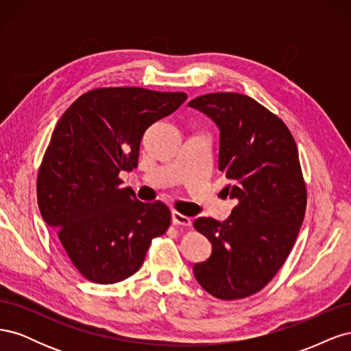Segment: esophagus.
<instances>
[{
  "instance_id": "1",
  "label": "esophagus",
  "mask_w": 351,
  "mask_h": 351,
  "mask_svg": "<svg viewBox=\"0 0 351 351\" xmlns=\"http://www.w3.org/2000/svg\"><path fill=\"white\" fill-rule=\"evenodd\" d=\"M171 219H173V224L174 226H182V227H190V226H192V219H190L186 215H182L177 210L171 212Z\"/></svg>"
}]
</instances>
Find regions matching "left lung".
<instances>
[{
	"label": "left lung",
	"instance_id": "obj_1",
	"mask_svg": "<svg viewBox=\"0 0 351 351\" xmlns=\"http://www.w3.org/2000/svg\"><path fill=\"white\" fill-rule=\"evenodd\" d=\"M189 107L219 129L218 168L230 182L222 193L237 202L226 221L193 222L212 244L193 274L217 299H243L274 278L299 234L307 197L299 151L282 120L246 95L208 93Z\"/></svg>",
	"mask_w": 351,
	"mask_h": 351
}]
</instances>
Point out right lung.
Listing matches in <instances>:
<instances>
[{"instance_id":"obj_1","label":"right lung","mask_w":351,"mask_h":351,"mask_svg":"<svg viewBox=\"0 0 351 351\" xmlns=\"http://www.w3.org/2000/svg\"><path fill=\"white\" fill-rule=\"evenodd\" d=\"M184 92L101 88L61 115L38 174V205L84 278L115 284L141 269L152 239L171 222L162 202L145 204L120 171L137 167L145 132L173 114Z\"/></svg>"}]
</instances>
